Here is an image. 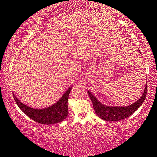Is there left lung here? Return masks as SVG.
Segmentation results:
<instances>
[{"label":"left lung","mask_w":157,"mask_h":157,"mask_svg":"<svg viewBox=\"0 0 157 157\" xmlns=\"http://www.w3.org/2000/svg\"><path fill=\"white\" fill-rule=\"evenodd\" d=\"M147 84L146 83L144 93L140 98L135 103L129 106H126V107L106 106L101 103L100 101H98L97 98L90 91H88V93L93 102L95 112L100 119L107 121H117L124 119L130 117L132 113H134L140 107L146 98L147 91Z\"/></svg>","instance_id":"1"}]
</instances>
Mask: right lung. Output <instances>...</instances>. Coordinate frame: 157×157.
<instances>
[{
    "instance_id": "1",
    "label": "right lung",
    "mask_w": 157,
    "mask_h": 157,
    "mask_svg": "<svg viewBox=\"0 0 157 157\" xmlns=\"http://www.w3.org/2000/svg\"><path fill=\"white\" fill-rule=\"evenodd\" d=\"M71 87L68 88L62 97L53 105L45 109H33L21 102L13 93L17 105L25 114L36 122L42 124H54L62 121L68 115V99Z\"/></svg>"
}]
</instances>
